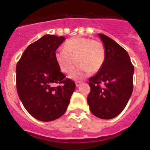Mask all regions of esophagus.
<instances>
[{
	"instance_id": "esophagus-1",
	"label": "esophagus",
	"mask_w": 150,
	"mask_h": 150,
	"mask_svg": "<svg viewBox=\"0 0 150 150\" xmlns=\"http://www.w3.org/2000/svg\"><path fill=\"white\" fill-rule=\"evenodd\" d=\"M81 84H82V82H79V81H77V82H75V85H76L77 87H80Z\"/></svg>"
}]
</instances>
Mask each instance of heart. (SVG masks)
I'll return each instance as SVG.
<instances>
[{
	"label": "heart",
	"mask_w": 150,
	"mask_h": 150,
	"mask_svg": "<svg viewBox=\"0 0 150 150\" xmlns=\"http://www.w3.org/2000/svg\"><path fill=\"white\" fill-rule=\"evenodd\" d=\"M106 58L104 46L101 42L89 38L76 37L69 39L65 43L63 49L58 50L55 58L60 70L63 73L69 74L75 66L77 70L70 77L80 79L89 72L97 73L102 68Z\"/></svg>",
	"instance_id": "b5f03b06"
}]
</instances>
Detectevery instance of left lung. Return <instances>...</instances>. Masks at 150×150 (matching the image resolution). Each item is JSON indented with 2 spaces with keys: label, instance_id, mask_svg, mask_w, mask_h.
<instances>
[{
  "label": "left lung",
  "instance_id": "left-lung-1",
  "mask_svg": "<svg viewBox=\"0 0 150 150\" xmlns=\"http://www.w3.org/2000/svg\"><path fill=\"white\" fill-rule=\"evenodd\" d=\"M98 35L104 44L106 58L102 68L89 79L91 91L87 103L94 116L111 119L122 112L131 97L134 67L123 48L104 34Z\"/></svg>",
  "mask_w": 150,
  "mask_h": 150
}]
</instances>
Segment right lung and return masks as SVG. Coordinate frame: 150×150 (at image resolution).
<instances>
[{"label":"right lung","mask_w":150,"mask_h":150,"mask_svg":"<svg viewBox=\"0 0 150 150\" xmlns=\"http://www.w3.org/2000/svg\"><path fill=\"white\" fill-rule=\"evenodd\" d=\"M65 39L46 34L25 49L17 64L19 97L26 110L41 121H52L63 116L75 89L73 80H64L55 58ZM56 83L62 85L55 87Z\"/></svg>","instance_id":"add662e5"}]
</instances>
